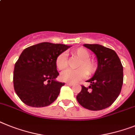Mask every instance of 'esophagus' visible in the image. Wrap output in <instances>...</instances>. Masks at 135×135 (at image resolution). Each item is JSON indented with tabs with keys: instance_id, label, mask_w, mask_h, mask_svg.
Segmentation results:
<instances>
[{
	"instance_id": "obj_1",
	"label": "esophagus",
	"mask_w": 135,
	"mask_h": 135,
	"mask_svg": "<svg viewBox=\"0 0 135 135\" xmlns=\"http://www.w3.org/2000/svg\"><path fill=\"white\" fill-rule=\"evenodd\" d=\"M66 84L69 85V86H73V83H69V82H66Z\"/></svg>"
}]
</instances>
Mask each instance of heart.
<instances>
[{
    "instance_id": "heart-1",
    "label": "heart",
    "mask_w": 135,
    "mask_h": 135,
    "mask_svg": "<svg viewBox=\"0 0 135 135\" xmlns=\"http://www.w3.org/2000/svg\"><path fill=\"white\" fill-rule=\"evenodd\" d=\"M71 54L79 60L76 65L78 69H69L62 72L60 75L61 80L69 83H75L84 79L87 74H93L96 71L97 64L93 60L89 58L90 54L86 49L82 47L78 48L72 51ZM55 65L60 71L66 69L68 61L65 54L63 53L57 56L55 60Z\"/></svg>"
}]
</instances>
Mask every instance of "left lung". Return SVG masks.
<instances>
[{
    "mask_svg": "<svg viewBox=\"0 0 135 135\" xmlns=\"http://www.w3.org/2000/svg\"><path fill=\"white\" fill-rule=\"evenodd\" d=\"M96 55L97 68L87 80L89 87L81 86L76 99L84 108L100 110L111 106L119 95L123 84V66L116 52L97 44H84Z\"/></svg>",
    "mask_w": 135,
    "mask_h": 135,
    "instance_id": "obj_1",
    "label": "left lung"
}]
</instances>
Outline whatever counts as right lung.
I'll list each match as a JSON object with an SVG mask.
<instances>
[{
    "label": "right lung",
    "instance_id": "obj_1",
    "mask_svg": "<svg viewBox=\"0 0 135 135\" xmlns=\"http://www.w3.org/2000/svg\"><path fill=\"white\" fill-rule=\"evenodd\" d=\"M71 46L41 42L24 49L13 71L14 90L22 102L40 108L57 99L64 83L55 80L59 75L55 60Z\"/></svg>",
    "mask_w": 135,
    "mask_h": 135
}]
</instances>
